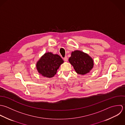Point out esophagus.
<instances>
[{
	"label": "esophagus",
	"mask_w": 125,
	"mask_h": 125,
	"mask_svg": "<svg viewBox=\"0 0 125 125\" xmlns=\"http://www.w3.org/2000/svg\"><path fill=\"white\" fill-rule=\"evenodd\" d=\"M64 61H67L68 60L67 56H65V57L64 58Z\"/></svg>",
	"instance_id": "esophagus-1"
}]
</instances>
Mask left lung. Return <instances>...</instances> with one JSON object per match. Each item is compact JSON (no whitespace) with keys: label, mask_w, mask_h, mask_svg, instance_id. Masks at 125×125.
I'll list each match as a JSON object with an SVG mask.
<instances>
[{"label":"left lung","mask_w":125,"mask_h":125,"mask_svg":"<svg viewBox=\"0 0 125 125\" xmlns=\"http://www.w3.org/2000/svg\"><path fill=\"white\" fill-rule=\"evenodd\" d=\"M69 61L73 67L75 72L81 75L89 73L94 66L93 59L88 54L78 50L72 52Z\"/></svg>","instance_id":"left-lung-1"}]
</instances>
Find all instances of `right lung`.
Here are the masks:
<instances>
[{"label": "right lung", "instance_id": "add662e5", "mask_svg": "<svg viewBox=\"0 0 125 125\" xmlns=\"http://www.w3.org/2000/svg\"><path fill=\"white\" fill-rule=\"evenodd\" d=\"M63 62V60L59 55L48 52L37 62L36 67L40 74L47 78H52L56 73L57 70Z\"/></svg>", "mask_w": 125, "mask_h": 125}]
</instances>
